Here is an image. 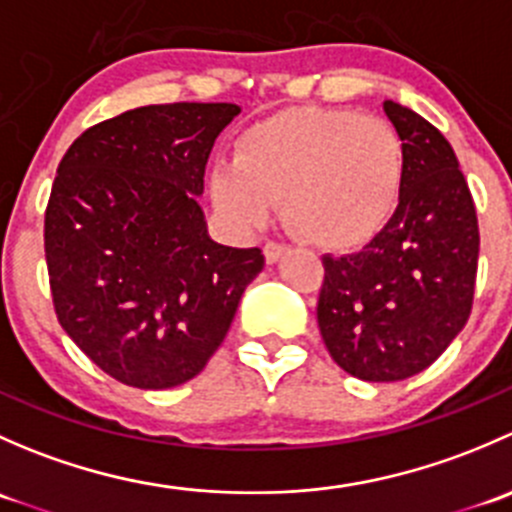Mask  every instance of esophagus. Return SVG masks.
<instances>
[{
    "mask_svg": "<svg viewBox=\"0 0 512 512\" xmlns=\"http://www.w3.org/2000/svg\"><path fill=\"white\" fill-rule=\"evenodd\" d=\"M289 250L287 245H280V242H267L265 245V260H267V265H275L277 260H280L282 255H285V252Z\"/></svg>",
    "mask_w": 512,
    "mask_h": 512,
    "instance_id": "esophagus-1",
    "label": "esophagus"
}]
</instances>
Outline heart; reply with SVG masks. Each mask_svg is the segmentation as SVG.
<instances>
[{
    "label": "heart",
    "instance_id": "heart-1",
    "mask_svg": "<svg viewBox=\"0 0 512 512\" xmlns=\"http://www.w3.org/2000/svg\"><path fill=\"white\" fill-rule=\"evenodd\" d=\"M406 168V143L386 118L287 108L247 128L232 160L213 165L210 198L242 230L270 225L282 203L304 240L347 252L391 223Z\"/></svg>",
    "mask_w": 512,
    "mask_h": 512
}]
</instances>
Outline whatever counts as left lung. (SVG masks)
<instances>
[{
	"label": "left lung",
	"instance_id": "8db88e82",
	"mask_svg": "<svg viewBox=\"0 0 512 512\" xmlns=\"http://www.w3.org/2000/svg\"><path fill=\"white\" fill-rule=\"evenodd\" d=\"M384 111L406 143L391 223L354 255H324L317 322L332 359L364 381L431 366L466 327L478 272V218L451 143L401 103Z\"/></svg>",
	"mask_w": 512,
	"mask_h": 512
}]
</instances>
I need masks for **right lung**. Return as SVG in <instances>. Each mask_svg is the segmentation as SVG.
<instances>
[{"label":"right lung","instance_id":"obj_1","mask_svg":"<svg viewBox=\"0 0 512 512\" xmlns=\"http://www.w3.org/2000/svg\"><path fill=\"white\" fill-rule=\"evenodd\" d=\"M235 103H160L96 123L69 146L44 215L51 297L98 369L136 389L198 376L223 344L260 247L210 240L203 175Z\"/></svg>","mask_w":512,"mask_h":512}]
</instances>
